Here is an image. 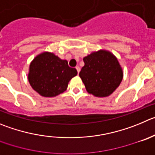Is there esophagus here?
I'll list each match as a JSON object with an SVG mask.
<instances>
[{
	"label": "esophagus",
	"instance_id": "1",
	"mask_svg": "<svg viewBox=\"0 0 155 155\" xmlns=\"http://www.w3.org/2000/svg\"><path fill=\"white\" fill-rule=\"evenodd\" d=\"M76 70H77L78 74H79V71H80V68H79V66H76Z\"/></svg>",
	"mask_w": 155,
	"mask_h": 155
}]
</instances>
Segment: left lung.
I'll use <instances>...</instances> for the list:
<instances>
[{"label":"left lung","mask_w":155,"mask_h":155,"mask_svg":"<svg viewBox=\"0 0 155 155\" xmlns=\"http://www.w3.org/2000/svg\"><path fill=\"white\" fill-rule=\"evenodd\" d=\"M79 76L86 91L96 97H106L121 83L123 72L117 58L110 52L99 50L83 58Z\"/></svg>","instance_id":"8db88e82"}]
</instances>
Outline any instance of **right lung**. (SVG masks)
I'll return each mask as SVG.
<instances>
[{"label":"right lung","mask_w":155,"mask_h":155,"mask_svg":"<svg viewBox=\"0 0 155 155\" xmlns=\"http://www.w3.org/2000/svg\"><path fill=\"white\" fill-rule=\"evenodd\" d=\"M77 75L68 62L52 53L44 52L30 65L28 80L30 86L44 97H53L66 90L69 80Z\"/></svg>","instance_id":"add662e5"}]
</instances>
